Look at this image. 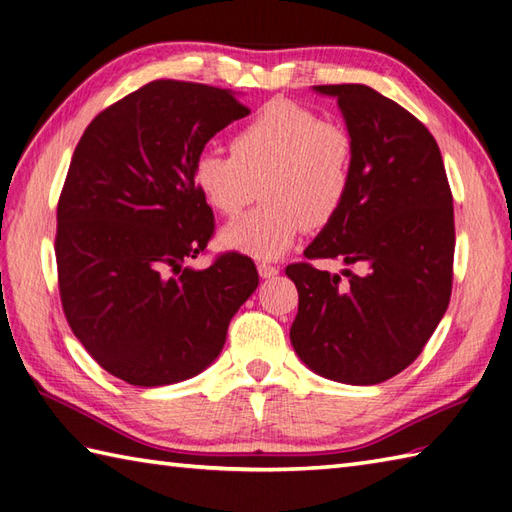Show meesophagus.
Returning a JSON list of instances; mask_svg holds the SVG:
<instances>
[{
    "instance_id": "obj_1",
    "label": "esophagus",
    "mask_w": 512,
    "mask_h": 512,
    "mask_svg": "<svg viewBox=\"0 0 512 512\" xmlns=\"http://www.w3.org/2000/svg\"><path fill=\"white\" fill-rule=\"evenodd\" d=\"M257 270H259V277H262V279H270V277L279 275V266L268 264V262H259Z\"/></svg>"
}]
</instances>
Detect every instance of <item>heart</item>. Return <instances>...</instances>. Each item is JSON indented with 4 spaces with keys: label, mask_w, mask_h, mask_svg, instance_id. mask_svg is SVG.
Returning <instances> with one entry per match:
<instances>
[{
    "label": "heart",
    "mask_w": 512,
    "mask_h": 512,
    "mask_svg": "<svg viewBox=\"0 0 512 512\" xmlns=\"http://www.w3.org/2000/svg\"><path fill=\"white\" fill-rule=\"evenodd\" d=\"M354 140L345 127L292 101H270L231 138V154L204 151L193 182L215 213L237 217L257 198L264 206L226 226L224 248L275 259L308 231L341 213L354 180Z\"/></svg>",
    "instance_id": "b5f03b06"
}]
</instances>
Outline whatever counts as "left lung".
<instances>
[{
	"label": "left lung",
	"instance_id": "8db88e82",
	"mask_svg": "<svg viewBox=\"0 0 512 512\" xmlns=\"http://www.w3.org/2000/svg\"><path fill=\"white\" fill-rule=\"evenodd\" d=\"M336 96L354 156L352 191L336 220L290 264L299 310L290 341L312 372L378 385L420 356L449 308L453 195L436 138L367 85H317ZM312 258H341L361 274L332 276Z\"/></svg>",
	"mask_w": 512,
	"mask_h": 512
}]
</instances>
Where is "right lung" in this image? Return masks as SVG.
I'll list each match as a JSON object with an SVG mask.
<instances>
[{
  "mask_svg": "<svg viewBox=\"0 0 512 512\" xmlns=\"http://www.w3.org/2000/svg\"><path fill=\"white\" fill-rule=\"evenodd\" d=\"M248 114L228 90L160 79L103 110L74 149L57 206L59 295L76 339L129 385L200 374L259 284L235 250L187 266L215 231L195 160Z\"/></svg>",
  "mask_w": 512,
  "mask_h": 512,
  "instance_id": "right-lung-1",
  "label": "right lung"
}]
</instances>
